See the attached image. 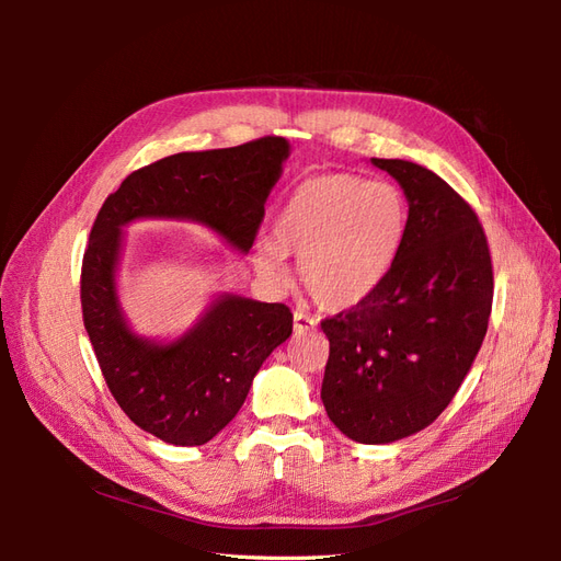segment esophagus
Here are the masks:
<instances>
[{
    "instance_id": "esophagus-1",
    "label": "esophagus",
    "mask_w": 561,
    "mask_h": 561,
    "mask_svg": "<svg viewBox=\"0 0 561 561\" xmlns=\"http://www.w3.org/2000/svg\"><path fill=\"white\" fill-rule=\"evenodd\" d=\"M318 325V320L304 311H295V334H304L307 330H313Z\"/></svg>"
}]
</instances>
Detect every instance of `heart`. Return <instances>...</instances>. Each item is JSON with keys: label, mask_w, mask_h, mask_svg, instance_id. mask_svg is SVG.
Listing matches in <instances>:
<instances>
[{"label": "heart", "mask_w": 561, "mask_h": 561, "mask_svg": "<svg viewBox=\"0 0 561 561\" xmlns=\"http://www.w3.org/2000/svg\"><path fill=\"white\" fill-rule=\"evenodd\" d=\"M407 229V203L390 182L330 173L311 178L285 203L274 239L257 243L264 276L285 280V257L325 309H351L375 295L393 268Z\"/></svg>", "instance_id": "obj_1"}]
</instances>
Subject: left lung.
Segmentation results:
<instances>
[{
  "instance_id": "1",
  "label": "left lung",
  "mask_w": 561,
  "mask_h": 561,
  "mask_svg": "<svg viewBox=\"0 0 561 561\" xmlns=\"http://www.w3.org/2000/svg\"><path fill=\"white\" fill-rule=\"evenodd\" d=\"M410 201L404 241L379 290L320 322L330 339L320 398L363 445L414 435L445 412L478 355L494 299L484 229L428 168L371 159Z\"/></svg>"
}]
</instances>
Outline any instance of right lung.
<instances>
[{
    "label": "right lung",
    "instance_id": "obj_1",
    "mask_svg": "<svg viewBox=\"0 0 561 561\" xmlns=\"http://www.w3.org/2000/svg\"><path fill=\"white\" fill-rule=\"evenodd\" d=\"M287 154L278 135L182 151L130 173L95 217L81 262L83 328L118 407L168 445H206L239 414L262 363L293 334V313L285 304L222 295L178 342H147L128 330L116 301L122 227L142 217L192 219L248 252Z\"/></svg>",
    "mask_w": 561,
    "mask_h": 561
}]
</instances>
